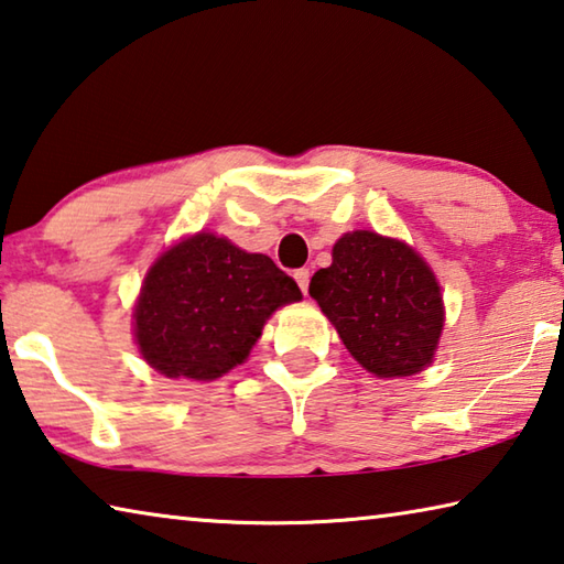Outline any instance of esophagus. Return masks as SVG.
<instances>
[{
	"label": "esophagus",
	"mask_w": 564,
	"mask_h": 564,
	"mask_svg": "<svg viewBox=\"0 0 564 564\" xmlns=\"http://www.w3.org/2000/svg\"><path fill=\"white\" fill-rule=\"evenodd\" d=\"M293 279H295V283L301 285L303 293L308 291V283H311V271H308V269H299V271L293 273Z\"/></svg>",
	"instance_id": "34e87169"
}]
</instances>
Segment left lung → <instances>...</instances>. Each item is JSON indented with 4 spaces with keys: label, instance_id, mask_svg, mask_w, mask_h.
Listing matches in <instances>:
<instances>
[{
    "label": "left lung",
    "instance_id": "obj_1",
    "mask_svg": "<svg viewBox=\"0 0 564 564\" xmlns=\"http://www.w3.org/2000/svg\"><path fill=\"white\" fill-rule=\"evenodd\" d=\"M308 291L367 372L409 377L432 365L444 330L442 285L409 243L343 234Z\"/></svg>",
    "mask_w": 564,
    "mask_h": 564
}]
</instances>
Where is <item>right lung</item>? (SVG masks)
Wrapping results in <instances>:
<instances>
[{
    "mask_svg": "<svg viewBox=\"0 0 564 564\" xmlns=\"http://www.w3.org/2000/svg\"><path fill=\"white\" fill-rule=\"evenodd\" d=\"M301 299L269 256L199 231L150 265L132 313L135 343L160 375L209 382L247 360L273 311Z\"/></svg>",
    "mask_w": 564,
    "mask_h": 564,
    "instance_id": "right-lung-1",
    "label": "right lung"
}]
</instances>
